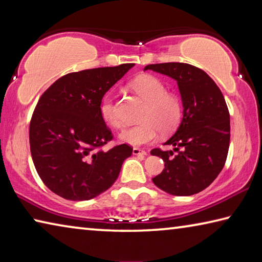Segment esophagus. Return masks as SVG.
I'll list each match as a JSON object with an SVG mask.
<instances>
[{
  "instance_id": "1",
  "label": "esophagus",
  "mask_w": 262,
  "mask_h": 262,
  "mask_svg": "<svg viewBox=\"0 0 262 262\" xmlns=\"http://www.w3.org/2000/svg\"><path fill=\"white\" fill-rule=\"evenodd\" d=\"M133 155H135V156H147L148 152L144 151V150H141L139 148H134L133 149Z\"/></svg>"
}]
</instances>
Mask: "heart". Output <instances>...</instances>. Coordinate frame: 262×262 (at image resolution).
Instances as JSON below:
<instances>
[{
	"instance_id": "b5f03b06",
	"label": "heart",
	"mask_w": 262,
	"mask_h": 262,
	"mask_svg": "<svg viewBox=\"0 0 262 262\" xmlns=\"http://www.w3.org/2000/svg\"><path fill=\"white\" fill-rule=\"evenodd\" d=\"M132 90L145 101L142 122L127 128L119 135L127 144L143 145L154 142L162 134H170L181 120L183 107L178 97L166 91V86L161 79L152 75H141L130 83ZM100 113L104 121L113 128H120L122 121L118 117L112 98H105L100 106Z\"/></svg>"
}]
</instances>
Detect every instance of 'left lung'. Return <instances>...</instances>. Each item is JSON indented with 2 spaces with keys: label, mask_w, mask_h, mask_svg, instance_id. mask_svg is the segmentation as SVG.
I'll return each instance as SVG.
<instances>
[{
  "label": "left lung",
  "mask_w": 262,
  "mask_h": 262,
  "mask_svg": "<svg viewBox=\"0 0 262 262\" xmlns=\"http://www.w3.org/2000/svg\"><path fill=\"white\" fill-rule=\"evenodd\" d=\"M173 78L183 101L178 129L164 145L173 149L151 150L165 167L152 178L164 192L188 196L207 188L223 168L230 144V114L220 88L202 69L181 62L145 66Z\"/></svg>",
  "instance_id": "obj_1"
}]
</instances>
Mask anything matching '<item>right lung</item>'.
<instances>
[{
	"mask_svg": "<svg viewBox=\"0 0 262 262\" xmlns=\"http://www.w3.org/2000/svg\"><path fill=\"white\" fill-rule=\"evenodd\" d=\"M134 66L70 73L40 97L30 125V149L35 170L53 193L72 201L90 200L117 180L133 149L127 144L108 151L99 149L113 137L100 104Z\"/></svg>",
	"mask_w": 262,
	"mask_h": 262,
	"instance_id": "1",
	"label": "right lung"
}]
</instances>
